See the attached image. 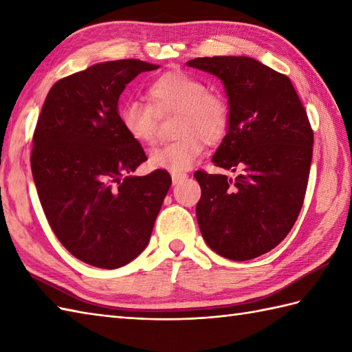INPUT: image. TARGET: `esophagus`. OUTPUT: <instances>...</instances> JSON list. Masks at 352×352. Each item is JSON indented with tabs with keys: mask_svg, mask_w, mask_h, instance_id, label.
<instances>
[{
	"mask_svg": "<svg viewBox=\"0 0 352 352\" xmlns=\"http://www.w3.org/2000/svg\"><path fill=\"white\" fill-rule=\"evenodd\" d=\"M172 177V184H178V183H182V182H184L186 178H188V174H180V172H174V174L170 175Z\"/></svg>",
	"mask_w": 352,
	"mask_h": 352,
	"instance_id": "obj_1",
	"label": "esophagus"
}]
</instances>
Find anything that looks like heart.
Returning <instances> with one entry per match:
<instances>
[{"mask_svg":"<svg viewBox=\"0 0 352 352\" xmlns=\"http://www.w3.org/2000/svg\"><path fill=\"white\" fill-rule=\"evenodd\" d=\"M148 102L126 98L118 110L124 131L138 144H151L155 136L157 115L178 113V139L149 153L153 169L184 172L203 154L204 142L216 144L226 136L230 111L226 100L208 92L203 80L180 69L168 71L154 78L146 89Z\"/></svg>","mask_w":352,"mask_h":352,"instance_id":"obj_1","label":"heart"}]
</instances>
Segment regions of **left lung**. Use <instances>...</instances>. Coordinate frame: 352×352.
<instances>
[{
  "mask_svg": "<svg viewBox=\"0 0 352 352\" xmlns=\"http://www.w3.org/2000/svg\"><path fill=\"white\" fill-rule=\"evenodd\" d=\"M218 77L228 98L227 134L212 162L236 178L197 170V219L206 243L230 260L275 248L301 212L313 155V131L292 81L246 56L198 57L186 63Z\"/></svg>",
  "mask_w": 352,
  "mask_h": 352,
  "instance_id": "left-lung-1",
  "label": "left lung"
}]
</instances>
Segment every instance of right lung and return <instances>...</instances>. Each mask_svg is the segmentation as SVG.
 I'll return each instance as SVG.
<instances>
[{
    "mask_svg": "<svg viewBox=\"0 0 352 352\" xmlns=\"http://www.w3.org/2000/svg\"><path fill=\"white\" fill-rule=\"evenodd\" d=\"M157 68L138 58L89 66L51 87L37 119V195L58 241L87 265L116 269L136 258L170 188L166 170L133 175L146 155L118 116L125 86Z\"/></svg>",
    "mask_w": 352,
    "mask_h": 352,
    "instance_id": "right-lung-1",
    "label": "right lung"
}]
</instances>
